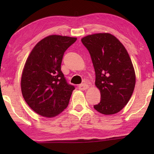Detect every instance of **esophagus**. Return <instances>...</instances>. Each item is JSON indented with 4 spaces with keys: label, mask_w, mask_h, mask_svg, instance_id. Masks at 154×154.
I'll list each match as a JSON object with an SVG mask.
<instances>
[{
    "label": "esophagus",
    "mask_w": 154,
    "mask_h": 154,
    "mask_svg": "<svg viewBox=\"0 0 154 154\" xmlns=\"http://www.w3.org/2000/svg\"><path fill=\"white\" fill-rule=\"evenodd\" d=\"M88 88H89V85L86 84V83H82V84H80L79 85V89L81 90H85Z\"/></svg>",
    "instance_id": "obj_1"
}]
</instances>
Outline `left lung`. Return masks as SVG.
<instances>
[{
  "mask_svg": "<svg viewBox=\"0 0 154 154\" xmlns=\"http://www.w3.org/2000/svg\"><path fill=\"white\" fill-rule=\"evenodd\" d=\"M89 51L96 73L95 85L100 92V102L94 105L104 115L118 113L128 103L136 77L127 50L116 36L98 33L82 38Z\"/></svg>",
  "mask_w": 154,
  "mask_h": 154,
  "instance_id": "1",
  "label": "left lung"
}]
</instances>
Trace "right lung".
Wrapping results in <instances>:
<instances>
[{
    "label": "right lung",
    "mask_w": 154,
    "mask_h": 154,
    "mask_svg": "<svg viewBox=\"0 0 154 154\" xmlns=\"http://www.w3.org/2000/svg\"><path fill=\"white\" fill-rule=\"evenodd\" d=\"M77 38L50 35L31 51L21 79L22 96L28 105L40 116L53 118L69 105L73 85L67 83L61 71L65 51Z\"/></svg>",
    "instance_id": "1"
}]
</instances>
